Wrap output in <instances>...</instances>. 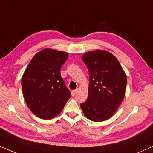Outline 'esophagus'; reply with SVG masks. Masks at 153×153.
Instances as JSON below:
<instances>
[{"mask_svg": "<svg viewBox=\"0 0 153 153\" xmlns=\"http://www.w3.org/2000/svg\"><path fill=\"white\" fill-rule=\"evenodd\" d=\"M78 92V89H76V90H74V91H72V96H74L76 95V93Z\"/></svg>", "mask_w": 153, "mask_h": 153, "instance_id": "esophagus-1", "label": "esophagus"}]
</instances>
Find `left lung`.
<instances>
[{"label": "left lung", "mask_w": 153, "mask_h": 153, "mask_svg": "<svg viewBox=\"0 0 153 153\" xmlns=\"http://www.w3.org/2000/svg\"><path fill=\"white\" fill-rule=\"evenodd\" d=\"M82 60L89 71L88 96L80 104L83 114L94 122L110 118L125 95L127 76L118 59L104 50L88 51Z\"/></svg>", "instance_id": "obj_1"}]
</instances>
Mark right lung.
<instances>
[{
	"instance_id": "1",
	"label": "right lung",
	"mask_w": 153,
	"mask_h": 153,
	"mask_svg": "<svg viewBox=\"0 0 153 153\" xmlns=\"http://www.w3.org/2000/svg\"><path fill=\"white\" fill-rule=\"evenodd\" d=\"M68 53L44 49L33 56L22 79L24 99L35 116L49 120L58 116L71 97L60 75Z\"/></svg>"
}]
</instances>
